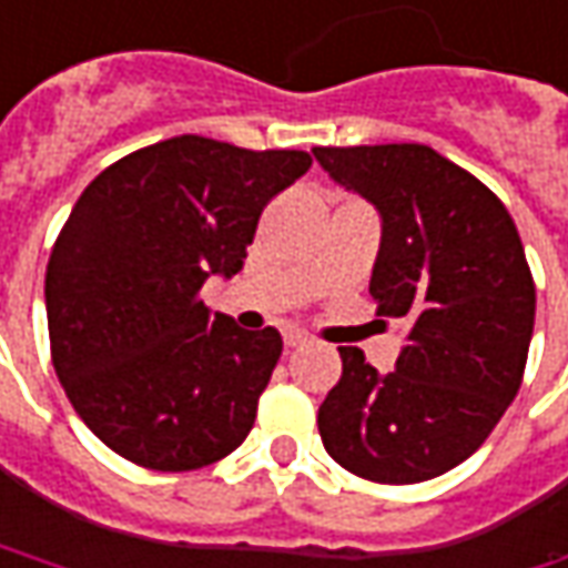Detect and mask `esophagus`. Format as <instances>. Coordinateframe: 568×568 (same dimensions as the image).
<instances>
[{
	"mask_svg": "<svg viewBox=\"0 0 568 568\" xmlns=\"http://www.w3.org/2000/svg\"><path fill=\"white\" fill-rule=\"evenodd\" d=\"M302 345H307V333H302V329L285 333V348H302Z\"/></svg>",
	"mask_w": 568,
	"mask_h": 568,
	"instance_id": "obj_1",
	"label": "esophagus"
}]
</instances>
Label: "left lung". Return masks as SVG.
<instances>
[{"instance_id":"8db88e82","label":"left lung","mask_w":568,"mask_h":568,"mask_svg":"<svg viewBox=\"0 0 568 568\" xmlns=\"http://www.w3.org/2000/svg\"><path fill=\"white\" fill-rule=\"evenodd\" d=\"M333 182L381 210L371 295L405 321L396 371L339 348L317 412L326 453L377 484H418L465 462L516 399L535 329V280L490 187L424 144L314 148Z\"/></svg>"}]
</instances>
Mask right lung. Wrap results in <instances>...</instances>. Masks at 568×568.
Returning a JSON list of instances; mask_svg holds the SVG:
<instances>
[{"mask_svg":"<svg viewBox=\"0 0 568 568\" xmlns=\"http://www.w3.org/2000/svg\"><path fill=\"white\" fill-rule=\"evenodd\" d=\"M307 169L304 150L182 134L122 156L78 197L47 266L52 367L122 459L194 471L254 427L283 336L210 314L201 285L242 270L264 206Z\"/></svg>","mask_w":568,"mask_h":568,"instance_id":"1","label":"right lung"}]
</instances>
